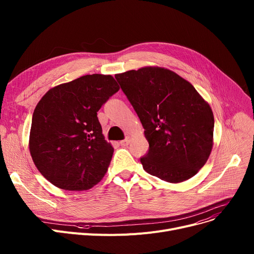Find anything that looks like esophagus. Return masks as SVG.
Instances as JSON below:
<instances>
[{"instance_id":"obj_1","label":"esophagus","mask_w":254,"mask_h":254,"mask_svg":"<svg viewBox=\"0 0 254 254\" xmlns=\"http://www.w3.org/2000/svg\"><path fill=\"white\" fill-rule=\"evenodd\" d=\"M130 140H131V138L130 137H127L125 140H123V141H120L119 142V144L122 145V146H127L128 144H129V142H130Z\"/></svg>"}]
</instances>
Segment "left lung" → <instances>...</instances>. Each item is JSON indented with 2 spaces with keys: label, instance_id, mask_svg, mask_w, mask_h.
<instances>
[{
  "label": "left lung",
  "instance_id": "1",
  "mask_svg": "<svg viewBox=\"0 0 254 254\" xmlns=\"http://www.w3.org/2000/svg\"><path fill=\"white\" fill-rule=\"evenodd\" d=\"M115 78L149 143L143 169L170 183L193 177L213 147L214 116L208 102L188 80L162 66H143Z\"/></svg>",
  "mask_w": 254,
  "mask_h": 254
}]
</instances>
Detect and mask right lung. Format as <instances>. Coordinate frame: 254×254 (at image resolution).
I'll return each instance as SVG.
<instances>
[{
    "instance_id": "add662e5",
    "label": "right lung",
    "mask_w": 254,
    "mask_h": 254,
    "mask_svg": "<svg viewBox=\"0 0 254 254\" xmlns=\"http://www.w3.org/2000/svg\"><path fill=\"white\" fill-rule=\"evenodd\" d=\"M118 90L111 75H85L50 88L37 104L29 148L38 171L57 188L86 190L105 176L114 149L97 112Z\"/></svg>"
}]
</instances>
